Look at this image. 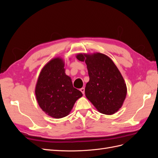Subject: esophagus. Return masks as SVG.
Instances as JSON below:
<instances>
[{
    "instance_id": "34e87169",
    "label": "esophagus",
    "mask_w": 158,
    "mask_h": 158,
    "mask_svg": "<svg viewBox=\"0 0 158 158\" xmlns=\"http://www.w3.org/2000/svg\"><path fill=\"white\" fill-rule=\"evenodd\" d=\"M80 91H81V92H82L83 94H84V93H85V89H84V88H81Z\"/></svg>"
}]
</instances>
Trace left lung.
Here are the masks:
<instances>
[{"label":"left lung","mask_w":158,"mask_h":158,"mask_svg":"<svg viewBox=\"0 0 158 158\" xmlns=\"http://www.w3.org/2000/svg\"><path fill=\"white\" fill-rule=\"evenodd\" d=\"M76 58L87 65L89 80L85 88L86 98L99 113L113 114L118 111L125 101L127 89L113 60L99 52L80 53Z\"/></svg>","instance_id":"obj_1"}]
</instances>
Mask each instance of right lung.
<instances>
[{
  "label": "right lung",
  "mask_w": 158,
  "mask_h": 158,
  "mask_svg": "<svg viewBox=\"0 0 158 158\" xmlns=\"http://www.w3.org/2000/svg\"><path fill=\"white\" fill-rule=\"evenodd\" d=\"M64 63L60 57L51 60L42 69L37 79L35 94L40 107L55 118L67 116L82 92L73 87L65 74Z\"/></svg>",
  "instance_id": "add662e5"
}]
</instances>
